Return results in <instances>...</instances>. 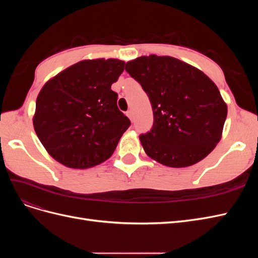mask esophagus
<instances>
[{
    "instance_id": "34e87169",
    "label": "esophagus",
    "mask_w": 258,
    "mask_h": 258,
    "mask_svg": "<svg viewBox=\"0 0 258 258\" xmlns=\"http://www.w3.org/2000/svg\"><path fill=\"white\" fill-rule=\"evenodd\" d=\"M127 116L129 117V119L132 121V120H134V112H132V111H128L127 113Z\"/></svg>"
}]
</instances>
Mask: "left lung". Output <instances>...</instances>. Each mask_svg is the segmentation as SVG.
<instances>
[{
  "instance_id": "8db88e82",
  "label": "left lung",
  "mask_w": 258,
  "mask_h": 258,
  "mask_svg": "<svg viewBox=\"0 0 258 258\" xmlns=\"http://www.w3.org/2000/svg\"><path fill=\"white\" fill-rule=\"evenodd\" d=\"M126 71L150 98L154 124L140 136L148 157L171 168L199 162L221 141L227 104L199 69L169 56H142Z\"/></svg>"
}]
</instances>
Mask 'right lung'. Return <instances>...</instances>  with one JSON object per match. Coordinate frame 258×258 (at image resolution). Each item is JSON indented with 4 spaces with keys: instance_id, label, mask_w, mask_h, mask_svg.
<instances>
[{
    "instance_id": "obj_1",
    "label": "right lung",
    "mask_w": 258,
    "mask_h": 258,
    "mask_svg": "<svg viewBox=\"0 0 258 258\" xmlns=\"http://www.w3.org/2000/svg\"><path fill=\"white\" fill-rule=\"evenodd\" d=\"M124 61L88 59L67 68L38 93L33 127L45 150L68 168L88 169L114 153L130 120L111 86Z\"/></svg>"
}]
</instances>
